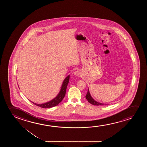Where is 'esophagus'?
Segmentation results:
<instances>
[{
    "label": "esophagus",
    "instance_id": "34e87169",
    "mask_svg": "<svg viewBox=\"0 0 147 147\" xmlns=\"http://www.w3.org/2000/svg\"><path fill=\"white\" fill-rule=\"evenodd\" d=\"M80 74V71L77 70L76 71H75L74 72V75H75V76H79Z\"/></svg>",
    "mask_w": 147,
    "mask_h": 147
}]
</instances>
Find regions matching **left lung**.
<instances>
[{"instance_id":"left-lung-1","label":"left lung","mask_w":147,"mask_h":147,"mask_svg":"<svg viewBox=\"0 0 147 147\" xmlns=\"http://www.w3.org/2000/svg\"><path fill=\"white\" fill-rule=\"evenodd\" d=\"M85 97H86V98L89 102L92 105H105L104 103L99 102H97L93 98L92 96H91L90 93L89 91V89H88V91H87V93Z\"/></svg>"}]
</instances>
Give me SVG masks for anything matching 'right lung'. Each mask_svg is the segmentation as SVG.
Here are the masks:
<instances>
[{
    "label": "right lung",
    "mask_w": 147,
    "mask_h": 147,
    "mask_svg": "<svg viewBox=\"0 0 147 147\" xmlns=\"http://www.w3.org/2000/svg\"><path fill=\"white\" fill-rule=\"evenodd\" d=\"M69 78H70V75H69L68 76H67L63 81L62 86L61 88L60 91L59 92L58 94L57 95V96L55 97L52 100H51L47 102L42 103V104H37L36 103L32 102L31 101H30L36 106L42 107V108H51L53 107L57 106L62 101L63 99L64 98V97L65 96L67 87L68 84Z\"/></svg>",
    "instance_id": "obj_1"
}]
</instances>
